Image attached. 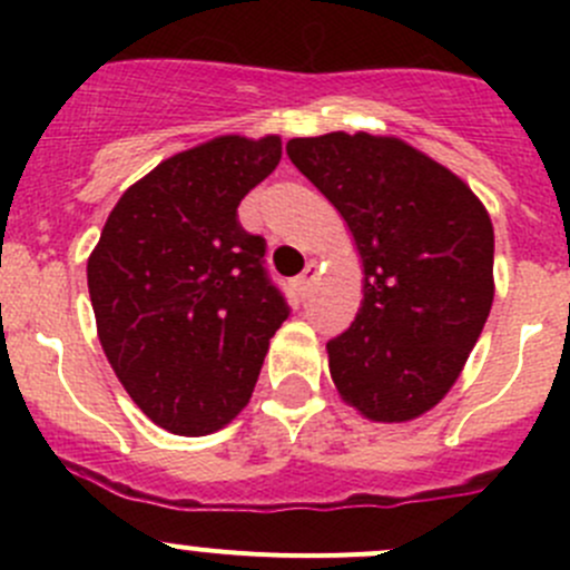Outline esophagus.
I'll return each instance as SVG.
<instances>
[{"instance_id":"34e87169","label":"esophagus","mask_w":570,"mask_h":570,"mask_svg":"<svg viewBox=\"0 0 570 570\" xmlns=\"http://www.w3.org/2000/svg\"><path fill=\"white\" fill-rule=\"evenodd\" d=\"M314 281H317V262H308L306 269H303L301 275H297L295 286H297V295L301 297H308V292H312Z\"/></svg>"}]
</instances>
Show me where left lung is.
I'll list each match as a JSON object with an SVG mask.
<instances>
[{
  "mask_svg": "<svg viewBox=\"0 0 570 570\" xmlns=\"http://www.w3.org/2000/svg\"><path fill=\"white\" fill-rule=\"evenodd\" d=\"M364 258V303L327 342L338 394L375 422L430 411L461 375L493 303V226L476 195L396 137L286 142Z\"/></svg>",
  "mask_w": 570,
  "mask_h": 570,
  "instance_id": "left-lung-1",
  "label": "left lung"
}]
</instances>
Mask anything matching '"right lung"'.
Returning <instances> with one entry per match:
<instances>
[{"mask_svg":"<svg viewBox=\"0 0 570 570\" xmlns=\"http://www.w3.org/2000/svg\"><path fill=\"white\" fill-rule=\"evenodd\" d=\"M281 137L228 135L176 154L126 189L88 262L115 375L151 422L204 435L250 400L289 303L267 243L237 206L275 170Z\"/></svg>","mask_w":570,"mask_h":570,"instance_id":"add662e5","label":"right lung"}]
</instances>
